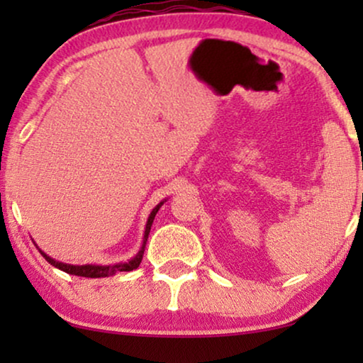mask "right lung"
I'll return each mask as SVG.
<instances>
[{"instance_id":"1","label":"right lung","mask_w":363,"mask_h":363,"mask_svg":"<svg viewBox=\"0 0 363 363\" xmlns=\"http://www.w3.org/2000/svg\"><path fill=\"white\" fill-rule=\"evenodd\" d=\"M167 200H163L158 203V205L153 208L150 216H148L147 220V225H145V233H143V241H142V247L138 250V252L135 256L132 257V259H128L127 262H117V264H108V266H99V264H82V266H76V264H66V262H61V261H56L52 259L51 256H48L46 252L39 250L41 252L44 259H46L49 264H52L54 267H57V269H61L64 272H67V274H74V276H82V277H108V276H113L117 274V272H123V271H133L137 269L138 266H140L142 262V257H143V251H145V245H147V240H148V233H150V228H152V223L155 220V215L160 210L163 203Z\"/></svg>"}]
</instances>
